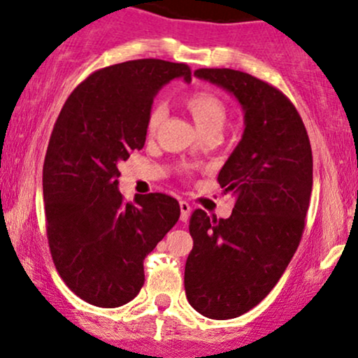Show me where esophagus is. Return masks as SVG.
Instances as JSON below:
<instances>
[{
  "label": "esophagus",
  "mask_w": 358,
  "mask_h": 358,
  "mask_svg": "<svg viewBox=\"0 0 358 358\" xmlns=\"http://www.w3.org/2000/svg\"><path fill=\"white\" fill-rule=\"evenodd\" d=\"M190 212H192L190 203L182 200V202H180V219H182L183 222H187L188 217H190Z\"/></svg>",
  "instance_id": "34e87169"
}]
</instances>
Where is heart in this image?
Returning <instances> with one entry per match:
<instances>
[{
  "instance_id": "obj_1",
  "label": "heart",
  "mask_w": 358,
  "mask_h": 358,
  "mask_svg": "<svg viewBox=\"0 0 358 358\" xmlns=\"http://www.w3.org/2000/svg\"><path fill=\"white\" fill-rule=\"evenodd\" d=\"M185 106L190 110L196 126L203 133L210 129H222V126L225 124V117H227L225 102L212 90H195V92H190L185 97ZM165 116V104L163 102H155L153 108L150 109V114H148V133H156V129L162 124Z\"/></svg>"
}]
</instances>
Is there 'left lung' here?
I'll return each mask as SVG.
<instances>
[{"instance_id": "1", "label": "left lung", "mask_w": 358, "mask_h": 358, "mask_svg": "<svg viewBox=\"0 0 358 358\" xmlns=\"http://www.w3.org/2000/svg\"><path fill=\"white\" fill-rule=\"evenodd\" d=\"M199 79L229 90L244 110V134L222 166L229 219L196 208L185 293L200 315L229 320L248 313L276 286L296 252L311 187L313 155L306 127L281 90L232 69H199Z\"/></svg>"}]
</instances>
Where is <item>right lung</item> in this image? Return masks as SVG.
<instances>
[{
    "label": "right lung",
    "instance_id": "right-lung-1",
    "mask_svg": "<svg viewBox=\"0 0 358 358\" xmlns=\"http://www.w3.org/2000/svg\"><path fill=\"white\" fill-rule=\"evenodd\" d=\"M190 67L158 59L96 71L65 101L43 163L47 237L60 278L99 308L126 305L145 285L143 261L180 219L165 193L126 202L119 163L146 141L155 96Z\"/></svg>",
    "mask_w": 358,
    "mask_h": 358
}]
</instances>
